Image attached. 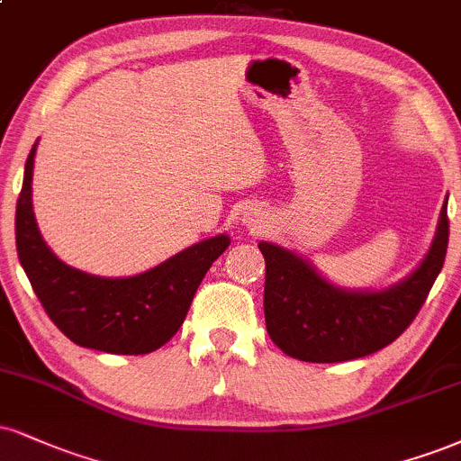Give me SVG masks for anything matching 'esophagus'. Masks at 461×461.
<instances>
[{"label":"esophagus","instance_id":"34e87169","mask_svg":"<svg viewBox=\"0 0 461 461\" xmlns=\"http://www.w3.org/2000/svg\"><path fill=\"white\" fill-rule=\"evenodd\" d=\"M247 221H249V223H251V225H258L259 219H258V216H255V214H249Z\"/></svg>","mask_w":461,"mask_h":461}]
</instances>
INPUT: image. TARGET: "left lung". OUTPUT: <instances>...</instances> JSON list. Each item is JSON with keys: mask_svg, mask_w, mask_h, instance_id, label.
Masks as SVG:
<instances>
[{"mask_svg": "<svg viewBox=\"0 0 461 461\" xmlns=\"http://www.w3.org/2000/svg\"><path fill=\"white\" fill-rule=\"evenodd\" d=\"M448 245L447 202L429 253L408 279L382 292H350L329 284L307 259L259 242L266 259L264 315L270 339L287 357L341 363L389 346L417 318L440 275Z\"/></svg>", "mask_w": 461, "mask_h": 461, "instance_id": "obj_1", "label": "left lung"}]
</instances>
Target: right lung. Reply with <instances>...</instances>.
<instances>
[{"label":"right lung","mask_w":461,"mask_h":461,"mask_svg":"<svg viewBox=\"0 0 461 461\" xmlns=\"http://www.w3.org/2000/svg\"><path fill=\"white\" fill-rule=\"evenodd\" d=\"M36 143L16 202V251L44 312L81 348L109 354H148L165 346L185 321L210 266L230 247L221 234L185 249L148 273L107 279L66 266L44 245L32 210Z\"/></svg>","instance_id":"right-lung-1"}]
</instances>
